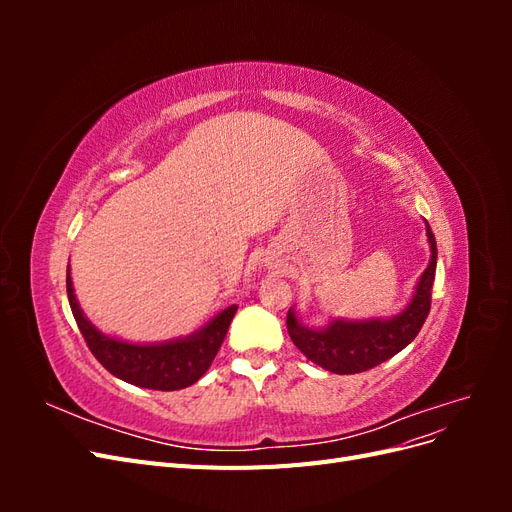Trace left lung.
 I'll use <instances>...</instances> for the list:
<instances>
[{"instance_id": "obj_1", "label": "left lung", "mask_w": 512, "mask_h": 512, "mask_svg": "<svg viewBox=\"0 0 512 512\" xmlns=\"http://www.w3.org/2000/svg\"><path fill=\"white\" fill-rule=\"evenodd\" d=\"M429 243V265L418 277L410 303L391 318H367V320H344L333 318L320 329L307 327L294 312L288 309L286 327L288 335L309 361L320 365L333 374H361L376 367L391 356L404 350L421 331L431 307V286L436 277L438 247L436 237L427 224Z\"/></svg>"}]
</instances>
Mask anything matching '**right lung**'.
Returning <instances> with one entry per match:
<instances>
[{
	"label": "right lung",
	"mask_w": 512,
	"mask_h": 512,
	"mask_svg": "<svg viewBox=\"0 0 512 512\" xmlns=\"http://www.w3.org/2000/svg\"><path fill=\"white\" fill-rule=\"evenodd\" d=\"M66 290L74 320L79 324L91 354L119 380L153 391H179L203 378L237 314V305H228L190 335L166 339V342L134 344L106 335L89 322L76 301L70 265Z\"/></svg>",
	"instance_id": "add662e5"
}]
</instances>
